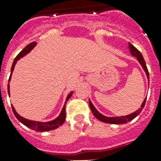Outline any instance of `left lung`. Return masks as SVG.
Wrapping results in <instances>:
<instances>
[{"label":"left lung","instance_id":"8db88e82","mask_svg":"<svg viewBox=\"0 0 161 161\" xmlns=\"http://www.w3.org/2000/svg\"><path fill=\"white\" fill-rule=\"evenodd\" d=\"M128 47H129V52L131 53L132 56L135 57L137 60L139 61V63L141 64V65L143 68V70H145L146 75H147V79H149V73H148V70H147V65H146V62L144 58H143V57H142V53H140V51L135 48V46H133L132 44H128ZM146 99L147 97L145 98V100L143 101L142 103V106H141V108L137 109L136 111H135L134 113H132L130 115H124V116H115V117H108V116H105V115H102L100 112L97 111V109L95 108L94 105L92 104V103L91 102V100H89V103H90V107H91V109L92 113H93V115H95V117L96 118H97L99 121H103V122H107V123H110V124H122V123H127L128 121H132L133 119H135L137 115L142 112V110L144 108V106H145L146 103Z\"/></svg>","mask_w":161,"mask_h":161}]
</instances>
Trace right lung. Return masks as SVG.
Masks as SVG:
<instances>
[{
  "label": "right lung",
  "mask_w": 161,
  "mask_h": 161,
  "mask_svg": "<svg viewBox=\"0 0 161 161\" xmlns=\"http://www.w3.org/2000/svg\"><path fill=\"white\" fill-rule=\"evenodd\" d=\"M36 46V42H32L30 43L29 45H27V46L24 48V49L20 52V53L17 55L14 60V63L12 64V68H11V74H10V77H9L8 79V83L10 82V79H11V75H12L13 71H14V66H15V64L17 63V61L20 58H23V57L26 55L27 53H29L31 52V50L33 49L34 46ZM8 95L10 94V92H9V84H8ZM72 93H73V91H71L70 94L67 96L66 97V101L64 103V105L63 108H62V110L60 112L59 115L57 117L56 119H54L53 121H46V122H42V121H31V120H28V119H26L22 117V116H20V115L15 111V108H14L12 106L13 108V112H14V114L15 115V117L18 120H19L21 123L26 126L27 128H31V129H33V130H35V131H40V132H44V131H49V130H53V129H55V128H58L59 126L63 124L64 121H65V105H66L67 100L68 99H70V97L72 96Z\"/></svg>",
  "instance_id": "1"
}]
</instances>
